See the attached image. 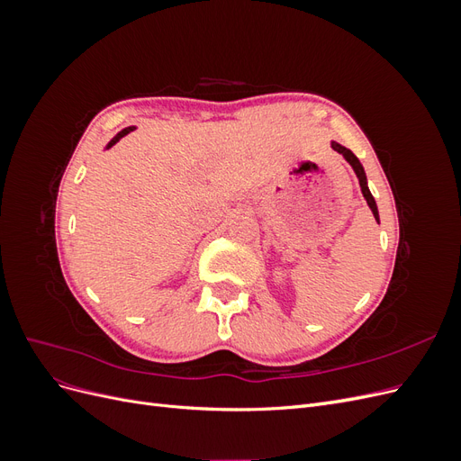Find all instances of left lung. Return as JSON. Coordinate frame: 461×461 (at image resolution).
I'll return each mask as SVG.
<instances>
[{
  "label": "left lung",
  "mask_w": 461,
  "mask_h": 461,
  "mask_svg": "<svg viewBox=\"0 0 461 461\" xmlns=\"http://www.w3.org/2000/svg\"><path fill=\"white\" fill-rule=\"evenodd\" d=\"M332 148L337 149L339 153H342V156L346 158V161L354 167L356 176H357V180H359V186H361V194H364V198L367 200V205L371 207V212H373V215H375L376 222H379V212H376V203H375V198L371 196V192H369V188H367V178H366V171H364V167H361L359 159L354 156V153H352L350 149H346L344 146H340V144H337V142H332Z\"/></svg>",
  "instance_id": "1"
}]
</instances>
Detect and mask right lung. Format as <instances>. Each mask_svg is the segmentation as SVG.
<instances>
[{
	"label": "right lung",
	"instance_id": "right-lung-1",
	"mask_svg": "<svg viewBox=\"0 0 461 461\" xmlns=\"http://www.w3.org/2000/svg\"><path fill=\"white\" fill-rule=\"evenodd\" d=\"M131 131H132V127H129V129H124V131H121V132H119V134H117V136L113 138V140H111V142H109V146H107V148H111V146H113V144H117V142H119V138H122L124 134H129Z\"/></svg>",
	"mask_w": 461,
	"mask_h": 461
}]
</instances>
